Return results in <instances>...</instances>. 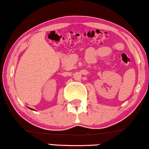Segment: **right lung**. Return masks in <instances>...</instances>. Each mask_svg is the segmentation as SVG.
I'll list each match as a JSON object with an SVG mask.
<instances>
[{
	"mask_svg": "<svg viewBox=\"0 0 149 149\" xmlns=\"http://www.w3.org/2000/svg\"><path fill=\"white\" fill-rule=\"evenodd\" d=\"M32 110H33V109H32Z\"/></svg>",
	"mask_w": 149,
	"mask_h": 149,
	"instance_id": "obj_1",
	"label": "right lung"
}]
</instances>
